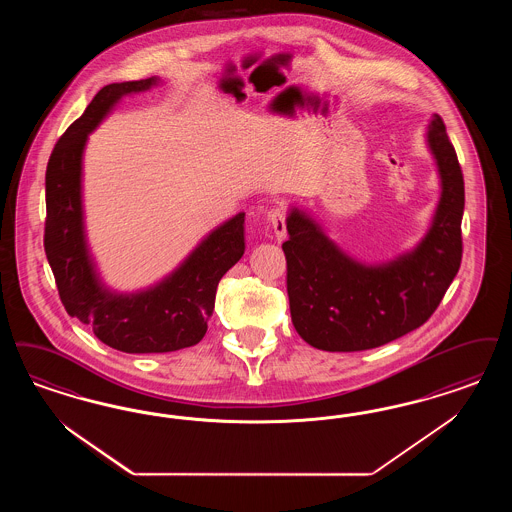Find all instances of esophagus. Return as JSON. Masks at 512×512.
Wrapping results in <instances>:
<instances>
[{
    "label": "esophagus",
    "instance_id": "1",
    "mask_svg": "<svg viewBox=\"0 0 512 512\" xmlns=\"http://www.w3.org/2000/svg\"><path fill=\"white\" fill-rule=\"evenodd\" d=\"M286 207H274L268 211V223L272 225V230L278 240L286 238Z\"/></svg>",
    "mask_w": 512,
    "mask_h": 512
}]
</instances>
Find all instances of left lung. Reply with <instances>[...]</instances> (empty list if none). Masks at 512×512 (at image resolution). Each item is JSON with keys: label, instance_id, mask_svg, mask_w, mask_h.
<instances>
[{"label": "left lung", "instance_id": "1", "mask_svg": "<svg viewBox=\"0 0 512 512\" xmlns=\"http://www.w3.org/2000/svg\"><path fill=\"white\" fill-rule=\"evenodd\" d=\"M440 198L425 236L383 263H364L337 246L307 209L291 205L287 261L291 322L310 347L356 352L381 347L423 326L461 265L465 183L446 125H427Z\"/></svg>", "mask_w": 512, "mask_h": 512}]
</instances>
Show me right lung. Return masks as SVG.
I'll return each mask as SVG.
<instances>
[{
	"label": "right lung",
	"mask_w": 512,
	"mask_h": 512,
	"mask_svg": "<svg viewBox=\"0 0 512 512\" xmlns=\"http://www.w3.org/2000/svg\"><path fill=\"white\" fill-rule=\"evenodd\" d=\"M162 80L110 83L55 144L45 171V255L62 305L93 329L104 345L127 354L173 352L198 345L215 308L221 278L244 251V217L213 228L183 263L154 286L116 291L106 286L91 253L83 213V152L89 135L123 97L144 93Z\"/></svg>",
	"instance_id": "right-lung-1"
}]
</instances>
